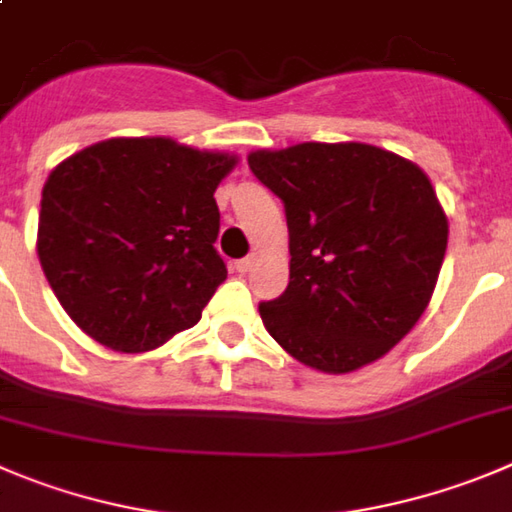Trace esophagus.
Listing matches in <instances>:
<instances>
[{"mask_svg": "<svg viewBox=\"0 0 512 512\" xmlns=\"http://www.w3.org/2000/svg\"><path fill=\"white\" fill-rule=\"evenodd\" d=\"M255 265H257V257L250 255V257H245V260L234 262V270L240 272V275H245V272H250Z\"/></svg>", "mask_w": 512, "mask_h": 512, "instance_id": "1", "label": "esophagus"}]
</instances>
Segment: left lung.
Wrapping results in <instances>:
<instances>
[{
    "label": "left lung",
    "instance_id": "1",
    "mask_svg": "<svg viewBox=\"0 0 512 512\" xmlns=\"http://www.w3.org/2000/svg\"><path fill=\"white\" fill-rule=\"evenodd\" d=\"M247 164L288 217L290 283L260 305L270 336L323 374L379 361L427 310L447 252L429 176L358 141L257 148Z\"/></svg>",
    "mask_w": 512,
    "mask_h": 512
}]
</instances>
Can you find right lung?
<instances>
[{
  "instance_id": "right-lung-1",
  "label": "right lung",
  "mask_w": 512,
  "mask_h": 512,
  "mask_svg": "<svg viewBox=\"0 0 512 512\" xmlns=\"http://www.w3.org/2000/svg\"><path fill=\"white\" fill-rule=\"evenodd\" d=\"M237 164L169 136H118L50 171L37 257L80 331L141 353L197 326L227 280L214 191Z\"/></svg>"
}]
</instances>
